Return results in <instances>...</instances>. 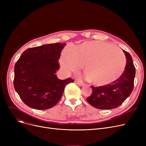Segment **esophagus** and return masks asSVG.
<instances>
[{"label":"esophagus","mask_w":146,"mask_h":146,"mask_svg":"<svg viewBox=\"0 0 146 146\" xmlns=\"http://www.w3.org/2000/svg\"><path fill=\"white\" fill-rule=\"evenodd\" d=\"M77 83H78V85L79 86H83V85H84L83 82L82 81H81V80H77Z\"/></svg>","instance_id":"1"}]
</instances>
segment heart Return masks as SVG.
<instances>
[{"label": "heart", "mask_w": 146, "mask_h": 146, "mask_svg": "<svg viewBox=\"0 0 146 146\" xmlns=\"http://www.w3.org/2000/svg\"><path fill=\"white\" fill-rule=\"evenodd\" d=\"M64 72L78 71L80 65L88 80L101 86L113 82L123 72L126 59L119 48L112 44L89 41L73 47L68 45L63 50L60 60Z\"/></svg>", "instance_id": "b5f03b06"}]
</instances>
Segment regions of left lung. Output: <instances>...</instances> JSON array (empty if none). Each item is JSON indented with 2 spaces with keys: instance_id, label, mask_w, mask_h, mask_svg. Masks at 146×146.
Wrapping results in <instances>:
<instances>
[{
  "instance_id": "1",
  "label": "left lung",
  "mask_w": 146,
  "mask_h": 146,
  "mask_svg": "<svg viewBox=\"0 0 146 146\" xmlns=\"http://www.w3.org/2000/svg\"><path fill=\"white\" fill-rule=\"evenodd\" d=\"M126 57V66L120 77L108 85L94 87L92 94L86 98L92 106L100 110L116 108L131 94L134 88L135 68L129 53L122 50Z\"/></svg>"
}]
</instances>
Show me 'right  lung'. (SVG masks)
Returning a JSON list of instances; mask_svg holds the SVG:
<instances>
[{
	"instance_id": "right-lung-1",
	"label": "right lung",
	"mask_w": 146,
	"mask_h": 146,
	"mask_svg": "<svg viewBox=\"0 0 146 146\" xmlns=\"http://www.w3.org/2000/svg\"><path fill=\"white\" fill-rule=\"evenodd\" d=\"M66 44H44L23 52L15 65L13 85L22 101L35 110H47L62 96L71 78L59 79L56 73Z\"/></svg>"
}]
</instances>
